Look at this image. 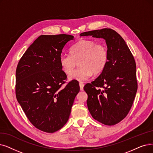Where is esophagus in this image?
Returning a JSON list of instances; mask_svg holds the SVG:
<instances>
[{
	"label": "esophagus",
	"instance_id": "1",
	"mask_svg": "<svg viewBox=\"0 0 153 153\" xmlns=\"http://www.w3.org/2000/svg\"><path fill=\"white\" fill-rule=\"evenodd\" d=\"M79 85H80V88L81 90H83V87H84V83L83 82H80L79 83Z\"/></svg>",
	"mask_w": 153,
	"mask_h": 153
}]
</instances>
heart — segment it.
<instances>
[{
	"label": "heart",
	"instance_id": "obj_1",
	"mask_svg": "<svg viewBox=\"0 0 153 153\" xmlns=\"http://www.w3.org/2000/svg\"><path fill=\"white\" fill-rule=\"evenodd\" d=\"M71 54L62 53L59 56V64L66 74H69L80 60L79 69L69 75L70 80L85 81L94 74H99L106 67L108 51L102 42H95L93 40L82 39L71 48Z\"/></svg>",
	"mask_w": 153,
	"mask_h": 153
}]
</instances>
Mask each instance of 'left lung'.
Instances as JSON below:
<instances>
[{
  "mask_svg": "<svg viewBox=\"0 0 153 153\" xmlns=\"http://www.w3.org/2000/svg\"><path fill=\"white\" fill-rule=\"evenodd\" d=\"M105 40L108 59L103 71L94 81L85 85L88 109L93 118L112 126L123 120L132 105L137 90L136 65L124 39L112 29L85 32Z\"/></svg>",
  "mask_w": 153,
  "mask_h": 153,
  "instance_id": "left-lung-1",
  "label": "left lung"
}]
</instances>
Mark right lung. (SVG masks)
<instances>
[{
	"label": "right lung",
	"instance_id": "add662e5",
	"mask_svg": "<svg viewBox=\"0 0 153 153\" xmlns=\"http://www.w3.org/2000/svg\"><path fill=\"white\" fill-rule=\"evenodd\" d=\"M69 34L41 35L23 54L16 72V95L29 120L37 129L53 133L68 121L79 85L66 79L59 64Z\"/></svg>",
	"mask_w": 153,
	"mask_h": 153
}]
</instances>
